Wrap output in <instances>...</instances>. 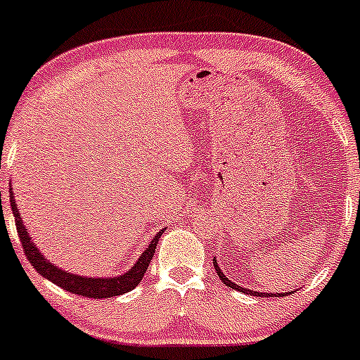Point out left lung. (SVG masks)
<instances>
[{"label":"left lung","mask_w":360,"mask_h":360,"mask_svg":"<svg viewBox=\"0 0 360 360\" xmlns=\"http://www.w3.org/2000/svg\"><path fill=\"white\" fill-rule=\"evenodd\" d=\"M214 268H216V274L219 275V278H221V282H223L224 285H228V288H231V289H235V291H240V292H245V294H250V296H261V297H266V296H271V297H277V296H284V294L282 292H277V294H271V292H256V291H250V289H244V288H240V285H237L235 284V282H231V281H228V277H224V274H223V270H221L219 268V264L216 263V259H214ZM288 294V292H285Z\"/></svg>","instance_id":"left-lung-1"}]
</instances>
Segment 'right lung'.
I'll use <instances>...</instances> for the list:
<instances>
[{"instance_id": "1", "label": "right lung", "mask_w": 360, "mask_h": 360, "mask_svg": "<svg viewBox=\"0 0 360 360\" xmlns=\"http://www.w3.org/2000/svg\"><path fill=\"white\" fill-rule=\"evenodd\" d=\"M0 203H1V198H0ZM10 205H12L13 217H15V226H17V231H19L20 242H22V249L25 256H27L29 263L32 264V268H34L41 277H45L46 281L53 282V284H57L59 288L66 289L68 292L78 294V296H85V297H96V300L120 296V294H125L132 291L134 288H137L139 282L143 281L151 259H153L158 238L162 237L163 233V230H160L158 233L155 235L153 240L150 242V245H148L146 250H144V252L139 256V259L136 261V264H134L129 271H125L123 275L110 277V278L82 277V275H75V274H69L66 270H60L59 266L52 264V261H49L41 252H39V249L36 248L34 242H32L31 237H29L27 230H25V224L22 223V217H20L19 209H17V203L13 200L12 188H10Z\"/></svg>"}]
</instances>
